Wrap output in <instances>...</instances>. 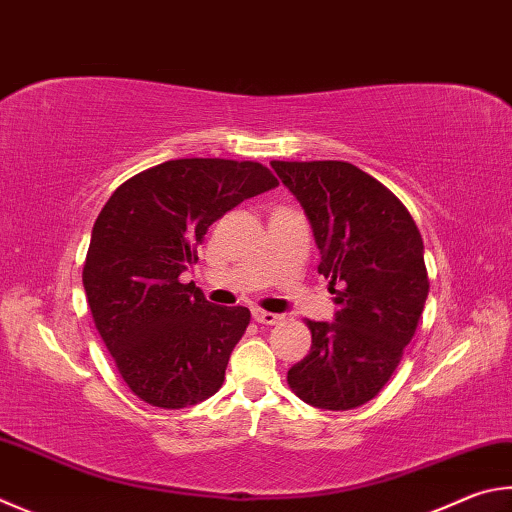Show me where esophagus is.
<instances>
[{
	"label": "esophagus",
	"instance_id": "34e87169",
	"mask_svg": "<svg viewBox=\"0 0 512 512\" xmlns=\"http://www.w3.org/2000/svg\"><path fill=\"white\" fill-rule=\"evenodd\" d=\"M253 318H255V322H259V324H277V322L282 320V315L271 313V311L255 309V311H253Z\"/></svg>",
	"mask_w": 512,
	"mask_h": 512
}]
</instances>
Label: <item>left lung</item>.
<instances>
[{
  "label": "left lung",
  "instance_id": "8db88e82",
  "mask_svg": "<svg viewBox=\"0 0 512 512\" xmlns=\"http://www.w3.org/2000/svg\"><path fill=\"white\" fill-rule=\"evenodd\" d=\"M302 203L336 295V322L306 320L311 351L288 369L304 403L345 412L365 405L403 358L430 291L423 237L392 190L345 161H271Z\"/></svg>",
  "mask_w": 512,
  "mask_h": 512
}]
</instances>
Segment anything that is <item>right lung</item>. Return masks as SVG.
<instances>
[{"label":"right lung","instance_id":"obj_1","mask_svg":"<svg viewBox=\"0 0 512 512\" xmlns=\"http://www.w3.org/2000/svg\"><path fill=\"white\" fill-rule=\"evenodd\" d=\"M275 185L255 161L176 159L118 185L100 210L82 284L118 374L141 401L181 410L224 385L250 311L208 302L181 273L217 219Z\"/></svg>","mask_w":512,"mask_h":512}]
</instances>
